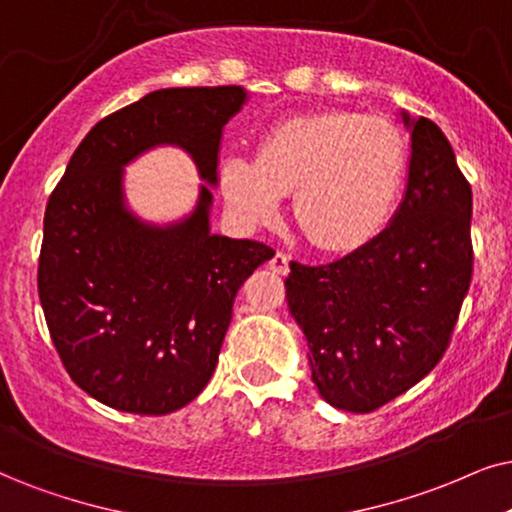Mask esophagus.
Listing matches in <instances>:
<instances>
[{
	"instance_id": "34e87169",
	"label": "esophagus",
	"mask_w": 512,
	"mask_h": 512,
	"mask_svg": "<svg viewBox=\"0 0 512 512\" xmlns=\"http://www.w3.org/2000/svg\"><path fill=\"white\" fill-rule=\"evenodd\" d=\"M269 269L274 271V274L286 276L290 271V257L286 255V252H274V255H271V260H269Z\"/></svg>"
}]
</instances>
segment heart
I'll use <instances>...</instances> for the list:
<instances>
[{
  "label": "heart",
  "instance_id": "b5f03b06",
  "mask_svg": "<svg viewBox=\"0 0 512 512\" xmlns=\"http://www.w3.org/2000/svg\"><path fill=\"white\" fill-rule=\"evenodd\" d=\"M406 177V139L375 115L323 111L271 127L257 158L224 155L219 191L238 222L257 226L295 191V217L314 245L349 250L383 229Z\"/></svg>",
  "mask_w": 512,
  "mask_h": 512
}]
</instances>
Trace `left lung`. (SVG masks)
<instances>
[{"label":"left lung","mask_w":512,"mask_h":512,"mask_svg":"<svg viewBox=\"0 0 512 512\" xmlns=\"http://www.w3.org/2000/svg\"><path fill=\"white\" fill-rule=\"evenodd\" d=\"M399 115L411 155L390 224L338 262H293L286 278L316 390L352 413L380 409L437 366L472 276V191L454 148L432 120Z\"/></svg>","instance_id":"left-lung-1"}]
</instances>
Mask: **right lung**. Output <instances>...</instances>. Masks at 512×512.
I'll return each mask as SVG.
<instances>
[{
    "instance_id": "obj_1",
    "label": "right lung",
    "mask_w": 512,
    "mask_h": 512,
    "mask_svg": "<svg viewBox=\"0 0 512 512\" xmlns=\"http://www.w3.org/2000/svg\"><path fill=\"white\" fill-rule=\"evenodd\" d=\"M248 103L229 87L146 94L89 129L44 212L37 288L51 340L77 387L111 409L165 416L215 373L243 281L269 245L210 231L224 125ZM158 145L192 155L197 208L170 225L128 210L124 167Z\"/></svg>"
}]
</instances>
